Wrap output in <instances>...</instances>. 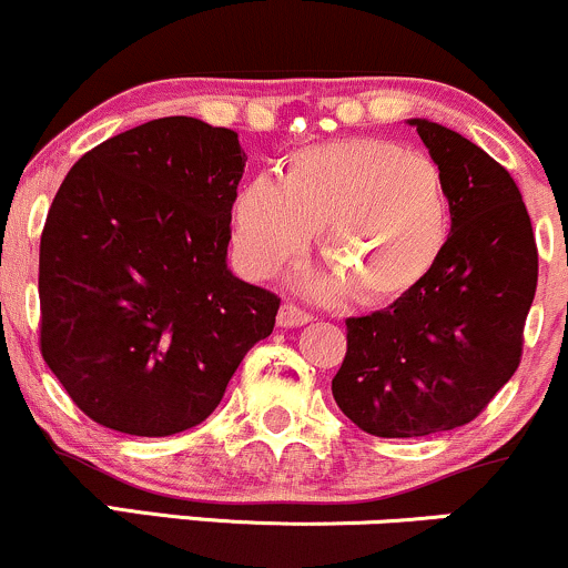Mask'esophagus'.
<instances>
[{
    "label": "esophagus",
    "instance_id": "obj_1",
    "mask_svg": "<svg viewBox=\"0 0 568 568\" xmlns=\"http://www.w3.org/2000/svg\"><path fill=\"white\" fill-rule=\"evenodd\" d=\"M308 322H314V316H311L308 311L297 308V305L284 303L282 308H278V324H282V327H301V324Z\"/></svg>",
    "mask_w": 568,
    "mask_h": 568
}]
</instances>
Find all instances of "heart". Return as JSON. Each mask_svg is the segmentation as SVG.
Segmentation results:
<instances>
[{
  "instance_id": "1",
  "label": "heart",
  "mask_w": 568,
  "mask_h": 568,
  "mask_svg": "<svg viewBox=\"0 0 568 568\" xmlns=\"http://www.w3.org/2000/svg\"><path fill=\"white\" fill-rule=\"evenodd\" d=\"M239 265L254 278L301 260L314 231L337 276L318 292L354 286L367 303L424 284L450 241L443 174L384 139H343L292 152L273 176L244 182L231 203Z\"/></svg>"
}]
</instances>
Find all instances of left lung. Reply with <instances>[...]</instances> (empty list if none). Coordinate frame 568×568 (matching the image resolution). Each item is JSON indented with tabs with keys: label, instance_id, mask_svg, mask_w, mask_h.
Masks as SVG:
<instances>
[{
	"label": "left lung",
	"instance_id": "8db88e82",
	"mask_svg": "<svg viewBox=\"0 0 568 568\" xmlns=\"http://www.w3.org/2000/svg\"><path fill=\"white\" fill-rule=\"evenodd\" d=\"M410 125L443 174L454 220L424 284L346 318L333 397L375 437H424L480 416L520 365L539 273L524 195L505 165L445 125Z\"/></svg>",
	"mask_w": 568,
	"mask_h": 568
}]
</instances>
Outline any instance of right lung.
I'll return each instance as SVG.
<instances>
[{"label":"right lung","instance_id":"right-lung-1","mask_svg":"<svg viewBox=\"0 0 568 568\" xmlns=\"http://www.w3.org/2000/svg\"><path fill=\"white\" fill-rule=\"evenodd\" d=\"M239 133L161 118L61 182L40 241V352L106 429L169 437L212 416L273 333L278 297L227 271Z\"/></svg>","mask_w":568,"mask_h":568}]
</instances>
